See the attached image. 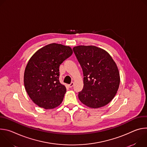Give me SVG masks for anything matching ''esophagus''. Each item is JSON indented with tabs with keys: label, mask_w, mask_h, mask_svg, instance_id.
Segmentation results:
<instances>
[{
	"label": "esophagus",
	"mask_w": 147,
	"mask_h": 147,
	"mask_svg": "<svg viewBox=\"0 0 147 147\" xmlns=\"http://www.w3.org/2000/svg\"><path fill=\"white\" fill-rule=\"evenodd\" d=\"M73 86H74V82H71V84H69V87L71 88V87H73Z\"/></svg>",
	"instance_id": "34e87169"
}]
</instances>
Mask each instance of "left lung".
I'll list each match as a JSON object with an SVG mask.
<instances>
[{"instance_id":"1","label":"left lung","mask_w":147,"mask_h":147,"mask_svg":"<svg viewBox=\"0 0 147 147\" xmlns=\"http://www.w3.org/2000/svg\"><path fill=\"white\" fill-rule=\"evenodd\" d=\"M82 68L84 87L80 100L91 108L105 106L115 97L120 84L118 68L111 55L95 46L80 45L73 49Z\"/></svg>"}]
</instances>
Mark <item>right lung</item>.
<instances>
[{
	"instance_id": "obj_1",
	"label": "right lung",
	"mask_w": 147,
	"mask_h": 147,
	"mask_svg": "<svg viewBox=\"0 0 147 147\" xmlns=\"http://www.w3.org/2000/svg\"><path fill=\"white\" fill-rule=\"evenodd\" d=\"M72 53L70 47L53 43L37 51L29 60L24 71V87L38 107L51 109L62 102L66 88L59 80V66Z\"/></svg>"
}]
</instances>
